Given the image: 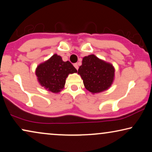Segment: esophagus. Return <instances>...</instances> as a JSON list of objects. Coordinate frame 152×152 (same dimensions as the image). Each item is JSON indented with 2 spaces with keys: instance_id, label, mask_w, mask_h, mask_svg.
Masks as SVG:
<instances>
[{
  "instance_id": "esophagus-1",
  "label": "esophagus",
  "mask_w": 152,
  "mask_h": 152,
  "mask_svg": "<svg viewBox=\"0 0 152 152\" xmlns=\"http://www.w3.org/2000/svg\"><path fill=\"white\" fill-rule=\"evenodd\" d=\"M74 66H75V68H76L77 70H78V68H79V66H78V64H74Z\"/></svg>"
}]
</instances>
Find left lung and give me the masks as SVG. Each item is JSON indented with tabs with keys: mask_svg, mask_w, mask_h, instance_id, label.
<instances>
[{
	"mask_svg": "<svg viewBox=\"0 0 152 152\" xmlns=\"http://www.w3.org/2000/svg\"><path fill=\"white\" fill-rule=\"evenodd\" d=\"M84 85L92 93L102 92L111 86L115 69L113 65L99 59L94 55L84 57L78 69Z\"/></svg>",
	"mask_w": 152,
	"mask_h": 152,
	"instance_id": "left-lung-1",
	"label": "left lung"
}]
</instances>
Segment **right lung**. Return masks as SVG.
Masks as SVG:
<instances>
[{
	"label": "right lung",
	"instance_id": "1",
	"mask_svg": "<svg viewBox=\"0 0 152 152\" xmlns=\"http://www.w3.org/2000/svg\"><path fill=\"white\" fill-rule=\"evenodd\" d=\"M77 70L70 61H64L57 54L39 64L36 69L37 80L41 86L52 93H59L64 88L69 74Z\"/></svg>",
	"mask_w": 152,
	"mask_h": 152
}]
</instances>
